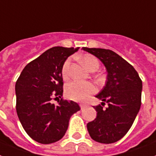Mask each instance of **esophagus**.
<instances>
[{"label":"esophagus","instance_id":"34e87169","mask_svg":"<svg viewBox=\"0 0 156 156\" xmlns=\"http://www.w3.org/2000/svg\"><path fill=\"white\" fill-rule=\"evenodd\" d=\"M79 106H80V107H81V110H83V109H85L86 107H87L86 104H80Z\"/></svg>","mask_w":156,"mask_h":156}]
</instances>
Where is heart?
<instances>
[{
	"label": "heart",
	"instance_id": "heart-1",
	"mask_svg": "<svg viewBox=\"0 0 156 156\" xmlns=\"http://www.w3.org/2000/svg\"><path fill=\"white\" fill-rule=\"evenodd\" d=\"M81 59L82 63L89 71H96L99 67L98 59L93 55L87 54L82 57ZM69 65H70V61L68 59L64 62L62 68V76L65 80L69 78ZM95 87L90 82L74 81L66 85L65 93L66 96L69 99L76 102H85L89 98L91 94H93L95 92Z\"/></svg>",
	"mask_w": 156,
	"mask_h": 156
}]
</instances>
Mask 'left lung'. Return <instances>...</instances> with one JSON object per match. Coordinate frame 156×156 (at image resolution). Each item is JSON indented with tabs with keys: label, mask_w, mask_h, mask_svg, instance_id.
I'll return each mask as SVG.
<instances>
[{
	"label": "left lung",
	"mask_w": 156,
	"mask_h": 156,
	"mask_svg": "<svg viewBox=\"0 0 156 156\" xmlns=\"http://www.w3.org/2000/svg\"><path fill=\"white\" fill-rule=\"evenodd\" d=\"M98 58L106 67L107 82L95 96L103 106L94 107L97 117L87 123V130L94 141L113 144L121 140L132 126L141 107L143 84L135 68L112 50L82 47Z\"/></svg>",
	"instance_id": "left-lung-1"
}]
</instances>
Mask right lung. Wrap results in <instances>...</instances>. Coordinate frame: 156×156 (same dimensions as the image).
<instances>
[{"mask_svg":"<svg viewBox=\"0 0 156 156\" xmlns=\"http://www.w3.org/2000/svg\"><path fill=\"white\" fill-rule=\"evenodd\" d=\"M78 49L62 46L49 49L25 66L16 81L17 116L26 133L37 143L49 144L60 140L70 117L80 111L74 101L61 99L58 106L51 103L54 96H62L63 64Z\"/></svg>","mask_w":156,"mask_h":156,"instance_id":"add662e5","label":"right lung"}]
</instances>
